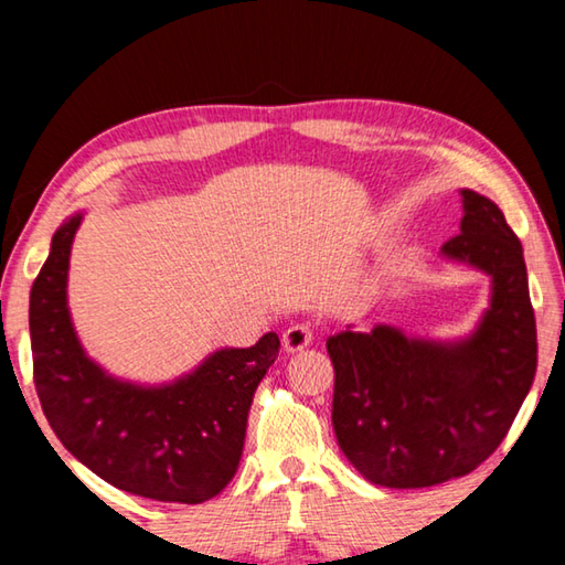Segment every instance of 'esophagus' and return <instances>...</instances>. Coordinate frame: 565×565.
Masks as SVG:
<instances>
[{
  "label": "esophagus",
  "instance_id": "34e87169",
  "mask_svg": "<svg viewBox=\"0 0 565 565\" xmlns=\"http://www.w3.org/2000/svg\"><path fill=\"white\" fill-rule=\"evenodd\" d=\"M311 341H313V333L309 323H296V327H289L284 331L281 347L286 353H296V351H303Z\"/></svg>",
  "mask_w": 565,
  "mask_h": 565
}]
</instances>
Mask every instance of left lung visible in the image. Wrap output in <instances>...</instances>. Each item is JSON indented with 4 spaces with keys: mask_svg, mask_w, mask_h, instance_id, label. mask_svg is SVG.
<instances>
[{
    "mask_svg": "<svg viewBox=\"0 0 565 565\" xmlns=\"http://www.w3.org/2000/svg\"><path fill=\"white\" fill-rule=\"evenodd\" d=\"M448 262L491 279L489 306L461 339L408 337L391 323L329 337L331 420L351 466L386 489H426L486 461L529 396L539 343L523 248L491 199L461 189Z\"/></svg>",
    "mask_w": 565,
    "mask_h": 565,
    "instance_id": "1",
    "label": "left lung"
}]
</instances>
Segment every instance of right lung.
I'll return each mask as SVG.
<instances>
[{"label":"right lung","mask_w":565,"mask_h":565,"mask_svg":"<svg viewBox=\"0 0 565 565\" xmlns=\"http://www.w3.org/2000/svg\"><path fill=\"white\" fill-rule=\"evenodd\" d=\"M76 212L56 228L30 294L34 386L52 431L76 461L117 489L169 503H204L232 481L254 391L279 356L274 331L214 353L167 384L102 369L76 337L66 281Z\"/></svg>","instance_id":"1"}]
</instances>
